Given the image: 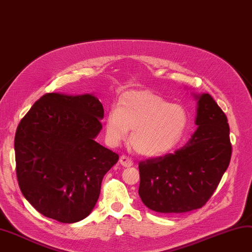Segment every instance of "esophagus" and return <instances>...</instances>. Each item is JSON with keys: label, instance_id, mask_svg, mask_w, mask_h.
<instances>
[{"label": "esophagus", "instance_id": "obj_1", "mask_svg": "<svg viewBox=\"0 0 252 252\" xmlns=\"http://www.w3.org/2000/svg\"><path fill=\"white\" fill-rule=\"evenodd\" d=\"M120 163L123 165V167H131L132 160L126 156H122L120 158Z\"/></svg>", "mask_w": 252, "mask_h": 252}]
</instances>
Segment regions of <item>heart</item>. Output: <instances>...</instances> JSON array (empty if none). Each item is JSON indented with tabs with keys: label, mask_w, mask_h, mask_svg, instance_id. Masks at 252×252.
<instances>
[{
	"label": "heart",
	"mask_w": 252,
	"mask_h": 252,
	"mask_svg": "<svg viewBox=\"0 0 252 252\" xmlns=\"http://www.w3.org/2000/svg\"><path fill=\"white\" fill-rule=\"evenodd\" d=\"M189 122L185 108L171 104L149 91L129 92L122 95L116 108L105 118L106 140L117 146L132 129L130 144L137 154L157 157L177 146Z\"/></svg>",
	"instance_id": "obj_1"
}]
</instances>
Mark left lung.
I'll return each mask as SVG.
<instances>
[{
    "label": "left lung",
    "instance_id": "left-lung-1",
    "mask_svg": "<svg viewBox=\"0 0 252 252\" xmlns=\"http://www.w3.org/2000/svg\"><path fill=\"white\" fill-rule=\"evenodd\" d=\"M197 101L196 130L174 154L139 163V196L151 211L163 214L201 208L229 165L231 144L225 113L207 93Z\"/></svg>",
    "mask_w": 252,
    "mask_h": 252
}]
</instances>
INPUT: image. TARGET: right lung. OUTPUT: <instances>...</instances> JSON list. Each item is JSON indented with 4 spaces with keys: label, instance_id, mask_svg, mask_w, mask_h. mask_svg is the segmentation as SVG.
<instances>
[{
    "label": "right lung",
    "instance_id": "obj_1",
    "mask_svg": "<svg viewBox=\"0 0 252 252\" xmlns=\"http://www.w3.org/2000/svg\"><path fill=\"white\" fill-rule=\"evenodd\" d=\"M103 117L93 94L48 93L22 118L14 140L17 181L40 214L71 224L92 212L103 177L118 161L95 141Z\"/></svg>",
    "mask_w": 252,
    "mask_h": 252
}]
</instances>
